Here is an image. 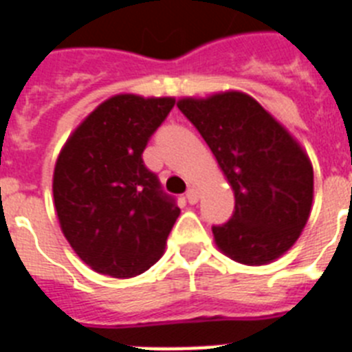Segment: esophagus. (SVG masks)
Masks as SVG:
<instances>
[{
  "label": "esophagus",
  "mask_w": 352,
  "mask_h": 352,
  "mask_svg": "<svg viewBox=\"0 0 352 352\" xmlns=\"http://www.w3.org/2000/svg\"><path fill=\"white\" fill-rule=\"evenodd\" d=\"M186 201L190 204H195L199 201V192L194 190V188H190V190L186 192Z\"/></svg>",
  "instance_id": "obj_1"
}]
</instances>
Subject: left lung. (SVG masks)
I'll return each mask as SVG.
<instances>
[{"instance_id":"1","label":"left lung","mask_w":352,"mask_h":352,"mask_svg":"<svg viewBox=\"0 0 352 352\" xmlns=\"http://www.w3.org/2000/svg\"><path fill=\"white\" fill-rule=\"evenodd\" d=\"M178 109L203 135L234 192V211L213 226L214 243L247 266L273 263L310 217L314 169L300 142L250 95L185 96Z\"/></svg>"}]
</instances>
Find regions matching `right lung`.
Segmentation results:
<instances>
[{
  "label": "right lung",
  "instance_id": "add662e5",
  "mask_svg": "<svg viewBox=\"0 0 352 352\" xmlns=\"http://www.w3.org/2000/svg\"><path fill=\"white\" fill-rule=\"evenodd\" d=\"M174 102L111 96L61 148L52 176L56 213L70 247L96 273L130 278L164 256L179 208L142 151Z\"/></svg>",
  "mask_w": 352,
  "mask_h": 352
}]
</instances>
